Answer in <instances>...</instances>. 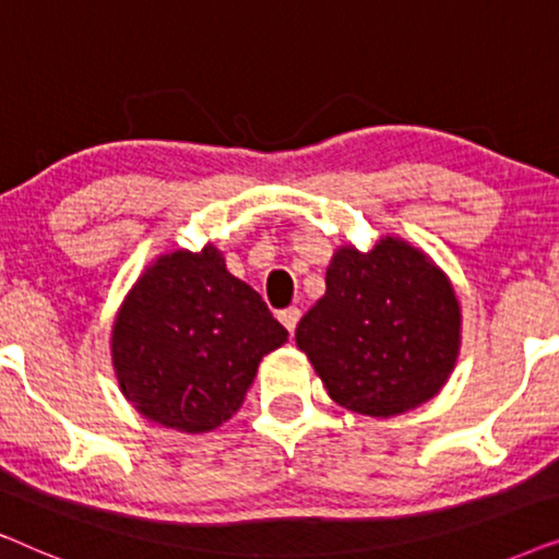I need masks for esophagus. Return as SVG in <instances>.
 <instances>
[{
	"mask_svg": "<svg viewBox=\"0 0 559 559\" xmlns=\"http://www.w3.org/2000/svg\"><path fill=\"white\" fill-rule=\"evenodd\" d=\"M277 318H280V323L287 328L289 335H293L295 328H297V320H300V310H297V308H287V310H282Z\"/></svg>",
	"mask_w": 559,
	"mask_h": 559,
	"instance_id": "esophagus-1",
	"label": "esophagus"
}]
</instances>
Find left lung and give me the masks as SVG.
Instances as JSON below:
<instances>
[{"label":"left lung","instance_id":"1","mask_svg":"<svg viewBox=\"0 0 559 559\" xmlns=\"http://www.w3.org/2000/svg\"><path fill=\"white\" fill-rule=\"evenodd\" d=\"M461 302L448 274L400 236L335 249L325 295L295 341L341 407L394 417L430 402L461 354Z\"/></svg>","mask_w":559,"mask_h":559}]
</instances>
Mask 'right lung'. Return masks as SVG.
Segmentation results:
<instances>
[{
  "instance_id": "1",
  "label": "right lung",
  "mask_w": 559,
  "mask_h": 559,
  "mask_svg": "<svg viewBox=\"0 0 559 559\" xmlns=\"http://www.w3.org/2000/svg\"><path fill=\"white\" fill-rule=\"evenodd\" d=\"M285 341L262 295L205 243L165 251L140 274L114 318L111 364L142 417L201 435L239 412L259 361Z\"/></svg>"
}]
</instances>
